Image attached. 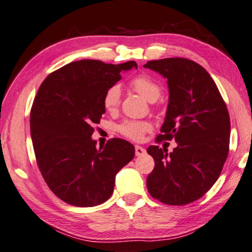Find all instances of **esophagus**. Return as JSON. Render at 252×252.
Masks as SVG:
<instances>
[{"label": "esophagus", "mask_w": 252, "mask_h": 252, "mask_svg": "<svg viewBox=\"0 0 252 252\" xmlns=\"http://www.w3.org/2000/svg\"><path fill=\"white\" fill-rule=\"evenodd\" d=\"M146 154V149L140 146H135V156H143Z\"/></svg>", "instance_id": "1"}]
</instances>
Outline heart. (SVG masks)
I'll list each match as a JSON object with an SVG mask.
<instances>
[{
	"mask_svg": "<svg viewBox=\"0 0 252 252\" xmlns=\"http://www.w3.org/2000/svg\"><path fill=\"white\" fill-rule=\"evenodd\" d=\"M131 86L148 102L157 101L160 96V86L147 75H139L134 77L131 82ZM120 99H121V87L113 85L105 92L103 96V105L106 111L113 112L118 109ZM119 130L125 137L131 140L141 141L143 135L151 130V125L148 122L126 121L120 126Z\"/></svg>",
	"mask_w": 252,
	"mask_h": 252,
	"instance_id": "heart-1",
	"label": "heart"
}]
</instances>
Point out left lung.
<instances>
[{
	"mask_svg": "<svg viewBox=\"0 0 252 252\" xmlns=\"http://www.w3.org/2000/svg\"><path fill=\"white\" fill-rule=\"evenodd\" d=\"M167 79L166 118L157 142H177L173 153L150 146L155 168L148 175L151 196L168 205H185L202 197L221 174L230 143V117L210 74L186 58L150 61L145 66Z\"/></svg>",
	"mask_w": 252,
	"mask_h": 252,
	"instance_id": "8db88e82",
	"label": "left lung"
}]
</instances>
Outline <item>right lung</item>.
<instances>
[{
    "label": "right lung",
    "mask_w": 252,
    "mask_h": 252,
    "mask_svg": "<svg viewBox=\"0 0 252 252\" xmlns=\"http://www.w3.org/2000/svg\"><path fill=\"white\" fill-rule=\"evenodd\" d=\"M133 67L135 62L83 59L48 75L39 87L30 113L35 159L48 187L70 205L107 201L119 170L134 157V146L123 139L99 148L92 139L93 126L105 113V92Z\"/></svg>",
    "instance_id": "add662e5"
}]
</instances>
